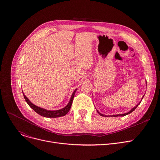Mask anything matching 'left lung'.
Segmentation results:
<instances>
[{
    "instance_id": "left-lung-1",
    "label": "left lung",
    "mask_w": 160,
    "mask_h": 160,
    "mask_svg": "<svg viewBox=\"0 0 160 160\" xmlns=\"http://www.w3.org/2000/svg\"><path fill=\"white\" fill-rule=\"evenodd\" d=\"M144 97V95H143V97H142V98H143ZM141 102H139V103L137 105V106H136L135 107H134V108H133L132 109V110L130 111V112H127V113H124V114H118V115H109V117H119V116H125V115H128V114H130V113H132L133 111H134V110H136V108L138 106V105H139V104L141 103ZM97 112L98 113V114L100 115H101V116H102V117H105V115H103V114H102V113H100V112H98V111H97ZM106 117H107L106 115Z\"/></svg>"
}]
</instances>
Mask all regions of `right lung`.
Wrapping results in <instances>:
<instances>
[{
  "mask_svg": "<svg viewBox=\"0 0 160 160\" xmlns=\"http://www.w3.org/2000/svg\"><path fill=\"white\" fill-rule=\"evenodd\" d=\"M76 91H77V89H76L72 93L68 104H67L65 107H64L63 108L61 109V110H54V111L47 110H45V109L41 108L40 107H38V106L34 105L30 101L28 98L24 95V94L23 93H23L24 98L25 100H26V102H27V104L29 105V106L32 109V110H33V111H35L39 115L43 116V117H48V118H51V117L52 118H56V117H60L64 116L69 112L72 103V100H73V98L74 97V94L76 93Z\"/></svg>",
  "mask_w": 160,
  "mask_h": 160,
  "instance_id": "right-lung-1",
  "label": "right lung"
}]
</instances>
